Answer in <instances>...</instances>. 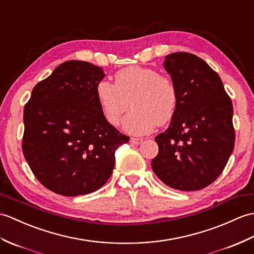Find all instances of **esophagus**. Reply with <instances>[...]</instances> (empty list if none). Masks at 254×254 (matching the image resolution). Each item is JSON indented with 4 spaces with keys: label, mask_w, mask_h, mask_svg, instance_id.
Wrapping results in <instances>:
<instances>
[{
    "label": "esophagus",
    "mask_w": 254,
    "mask_h": 254,
    "mask_svg": "<svg viewBox=\"0 0 254 254\" xmlns=\"http://www.w3.org/2000/svg\"><path fill=\"white\" fill-rule=\"evenodd\" d=\"M129 143H131V144H134V145H139V144L143 143V138L132 137L131 139H129Z\"/></svg>",
    "instance_id": "esophagus-1"
}]
</instances>
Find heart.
<instances>
[{
    "mask_svg": "<svg viewBox=\"0 0 254 254\" xmlns=\"http://www.w3.org/2000/svg\"><path fill=\"white\" fill-rule=\"evenodd\" d=\"M96 97L105 119L113 126L119 125L131 102L133 109L123 119L122 127L134 135L147 134L158 123L169 122L179 103L178 87L172 80L155 69L141 66L119 70L115 75V84L100 81Z\"/></svg>",
    "mask_w": 254,
    "mask_h": 254,
    "instance_id": "1",
    "label": "heart"
}]
</instances>
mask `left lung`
Masks as SVG:
<instances>
[{
    "label": "left lung",
    "mask_w": 254,
    "mask_h": 254,
    "mask_svg": "<svg viewBox=\"0 0 254 254\" xmlns=\"http://www.w3.org/2000/svg\"><path fill=\"white\" fill-rule=\"evenodd\" d=\"M163 67L179 103L169 127L155 137L159 152L151 168L174 190H202L219 178L234 149L232 100L220 75L196 55L172 53Z\"/></svg>",
    "instance_id": "8db88e82"
}]
</instances>
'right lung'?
Returning a JSON list of instances; mask_svg holds the SVG:
<instances>
[{
	"label": "right lung",
	"mask_w": 254,
	"mask_h": 254,
	"mask_svg": "<svg viewBox=\"0 0 254 254\" xmlns=\"http://www.w3.org/2000/svg\"><path fill=\"white\" fill-rule=\"evenodd\" d=\"M104 76L91 63H63L34 86L23 109V156L41 184L58 194L99 190L113 173L117 148L129 139L100 110L96 86Z\"/></svg>",
	"instance_id": "1"
}]
</instances>
